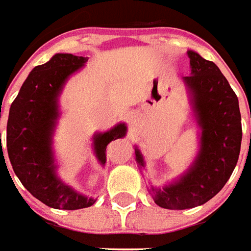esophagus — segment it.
<instances>
[{
  "label": "esophagus",
  "instance_id": "34e87169",
  "mask_svg": "<svg viewBox=\"0 0 251 251\" xmlns=\"http://www.w3.org/2000/svg\"><path fill=\"white\" fill-rule=\"evenodd\" d=\"M128 120L131 126H136L138 124V113L136 112H131L128 115Z\"/></svg>",
  "mask_w": 251,
  "mask_h": 251
}]
</instances>
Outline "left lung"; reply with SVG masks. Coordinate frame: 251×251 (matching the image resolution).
Segmentation results:
<instances>
[{
	"label": "left lung",
	"instance_id": "1",
	"mask_svg": "<svg viewBox=\"0 0 251 251\" xmlns=\"http://www.w3.org/2000/svg\"><path fill=\"white\" fill-rule=\"evenodd\" d=\"M191 75L182 78L192 115L199 126V151L191 166L162 188L150 185L157 205L166 209L199 207L218 195L226 185L239 158L242 124L238 97L219 67L188 51ZM135 161L145 168V158L135 146Z\"/></svg>",
	"mask_w": 251,
	"mask_h": 251
}]
</instances>
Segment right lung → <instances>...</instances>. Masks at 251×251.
<instances>
[{"instance_id": "right-lung-1", "label": "right lung", "mask_w": 251, "mask_h": 251, "mask_svg": "<svg viewBox=\"0 0 251 251\" xmlns=\"http://www.w3.org/2000/svg\"><path fill=\"white\" fill-rule=\"evenodd\" d=\"M86 62L85 56L55 54L29 73L9 109L6 149L12 168L32 196L55 209L88 208L97 200L60 179L52 147L60 117L59 96L67 79ZM126 134V123H119L109 131L93 135V152L101 166L106 162V146Z\"/></svg>"}]
</instances>
